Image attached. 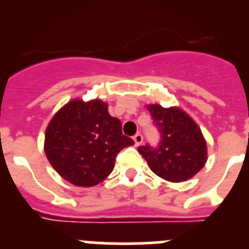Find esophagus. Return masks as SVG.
Returning a JSON list of instances; mask_svg holds the SVG:
<instances>
[{
	"label": "esophagus",
	"mask_w": 249,
	"mask_h": 249,
	"mask_svg": "<svg viewBox=\"0 0 249 249\" xmlns=\"http://www.w3.org/2000/svg\"><path fill=\"white\" fill-rule=\"evenodd\" d=\"M133 141H135V146L138 147L142 142H143V136L141 135V133H137V135L133 137Z\"/></svg>",
	"instance_id": "34e87169"
}]
</instances>
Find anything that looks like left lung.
<instances>
[{
	"label": "left lung",
	"mask_w": 249,
	"mask_h": 249,
	"mask_svg": "<svg viewBox=\"0 0 249 249\" xmlns=\"http://www.w3.org/2000/svg\"><path fill=\"white\" fill-rule=\"evenodd\" d=\"M147 109L160 132V142L157 148L138 147V152L152 172L169 182L197 175L207 162V143L198 124L179 107L147 105Z\"/></svg>",
	"instance_id": "1"
}]
</instances>
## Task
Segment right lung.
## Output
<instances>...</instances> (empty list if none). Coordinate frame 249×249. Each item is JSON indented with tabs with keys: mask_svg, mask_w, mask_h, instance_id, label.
Here are the masks:
<instances>
[{
	"mask_svg": "<svg viewBox=\"0 0 249 249\" xmlns=\"http://www.w3.org/2000/svg\"><path fill=\"white\" fill-rule=\"evenodd\" d=\"M135 144L122 135L121 121L108 113L101 100L66 103L48 123L45 153L63 179L80 187L105 181L114 168L116 156Z\"/></svg>",
	"mask_w": 249,
	"mask_h": 249,
	"instance_id": "add662e5",
	"label": "right lung"
}]
</instances>
